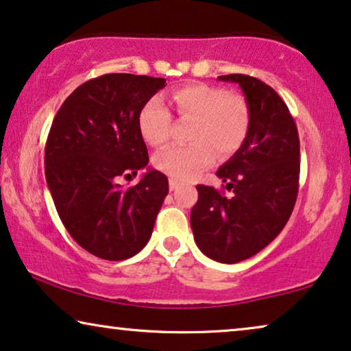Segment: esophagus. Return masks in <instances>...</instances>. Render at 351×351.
Here are the masks:
<instances>
[{
    "label": "esophagus",
    "instance_id": "obj_1",
    "mask_svg": "<svg viewBox=\"0 0 351 351\" xmlns=\"http://www.w3.org/2000/svg\"><path fill=\"white\" fill-rule=\"evenodd\" d=\"M179 182H177V180H174V179H171L169 180V189H171V191H174V190H177V189H179Z\"/></svg>",
    "mask_w": 351,
    "mask_h": 351
}]
</instances>
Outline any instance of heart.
<instances>
[{
	"label": "heart",
	"mask_w": 351,
	"mask_h": 351,
	"mask_svg": "<svg viewBox=\"0 0 351 351\" xmlns=\"http://www.w3.org/2000/svg\"><path fill=\"white\" fill-rule=\"evenodd\" d=\"M180 118L195 119L190 132L193 143L167 147L156 153L153 165L174 180H191L215 161L228 158L246 141L251 128V108L239 94H228L210 84H186L172 93ZM172 117L161 97H152L138 113V131L143 141L160 147L171 136Z\"/></svg>",
	"instance_id": "heart-1"
}]
</instances>
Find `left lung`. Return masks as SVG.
Wrapping results in <instances>:
<instances>
[{
	"label": "left lung",
	"mask_w": 351,
	"mask_h": 351,
	"mask_svg": "<svg viewBox=\"0 0 351 351\" xmlns=\"http://www.w3.org/2000/svg\"><path fill=\"white\" fill-rule=\"evenodd\" d=\"M219 81L241 88L251 128L241 148L215 172L232 196L196 185L190 223L204 256L237 263L261 252L289 220L299 191L300 143L289 108L275 89L247 75H223Z\"/></svg>",
	"instance_id": "1"
}]
</instances>
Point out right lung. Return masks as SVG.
I'll list each match as a JSON object with an SVG mask.
<instances>
[{"label":"right lung","instance_id":"obj_1","mask_svg":"<svg viewBox=\"0 0 351 351\" xmlns=\"http://www.w3.org/2000/svg\"><path fill=\"white\" fill-rule=\"evenodd\" d=\"M165 83L145 75L99 76L76 88L52 121L45 152L47 186L66 232L95 257L124 261L152 237L169 191L167 177L147 167L131 189L117 180L148 165L138 113Z\"/></svg>","mask_w":351,"mask_h":351}]
</instances>
